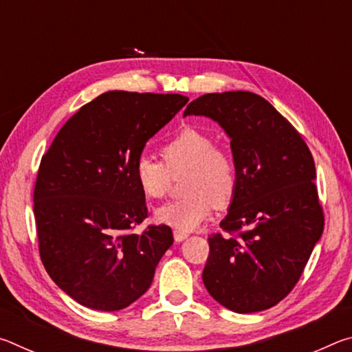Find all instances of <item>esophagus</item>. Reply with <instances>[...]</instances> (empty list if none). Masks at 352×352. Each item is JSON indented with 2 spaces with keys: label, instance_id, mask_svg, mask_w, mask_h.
I'll use <instances>...</instances> for the list:
<instances>
[{
  "label": "esophagus",
  "instance_id": "esophagus-1",
  "mask_svg": "<svg viewBox=\"0 0 352 352\" xmlns=\"http://www.w3.org/2000/svg\"><path fill=\"white\" fill-rule=\"evenodd\" d=\"M188 237V233H184V231H180V230H174V239L177 242H182Z\"/></svg>",
  "mask_w": 352,
  "mask_h": 352
}]
</instances>
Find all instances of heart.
<instances>
[{
	"instance_id": "heart-1",
	"label": "heart",
	"mask_w": 352,
	"mask_h": 352,
	"mask_svg": "<svg viewBox=\"0 0 352 352\" xmlns=\"http://www.w3.org/2000/svg\"><path fill=\"white\" fill-rule=\"evenodd\" d=\"M163 163L141 155L135 163V182L148 200H163L169 194L172 177L186 172L183 199L160 208V223L180 231H192L205 222L214 208L222 210L233 201L239 186L237 160L230 148L216 144L206 130L186 126L160 148Z\"/></svg>"
}]
</instances>
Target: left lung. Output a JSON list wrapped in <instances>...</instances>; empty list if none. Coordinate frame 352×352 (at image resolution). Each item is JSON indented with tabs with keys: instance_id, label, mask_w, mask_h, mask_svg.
I'll use <instances>...</instances> for the list:
<instances>
[{
	"instance_id": "1",
	"label": "left lung",
	"mask_w": 352,
	"mask_h": 352,
	"mask_svg": "<svg viewBox=\"0 0 352 352\" xmlns=\"http://www.w3.org/2000/svg\"><path fill=\"white\" fill-rule=\"evenodd\" d=\"M186 115L217 121L231 138L239 168L222 233L208 237L205 287L230 311H265L294 290L323 233L312 153L259 94L208 93L186 107Z\"/></svg>"
}]
</instances>
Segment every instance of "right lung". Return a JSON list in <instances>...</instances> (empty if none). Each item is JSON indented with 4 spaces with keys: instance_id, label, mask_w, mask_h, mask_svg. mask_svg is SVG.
I'll list each match as a JSON object with an SVG mask.
<instances>
[{
    "instance_id": "obj_1",
    "label": "right lung",
    "mask_w": 352,
    "mask_h": 352,
    "mask_svg": "<svg viewBox=\"0 0 352 352\" xmlns=\"http://www.w3.org/2000/svg\"><path fill=\"white\" fill-rule=\"evenodd\" d=\"M188 100L107 91L80 107L41 157L34 188L40 258L79 305L121 311L151 287L174 236L164 223L133 233L148 216L135 163Z\"/></svg>"
}]
</instances>
